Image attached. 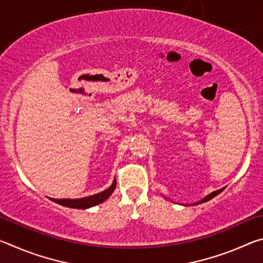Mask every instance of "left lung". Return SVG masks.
<instances>
[{
    "mask_svg": "<svg viewBox=\"0 0 263 263\" xmlns=\"http://www.w3.org/2000/svg\"><path fill=\"white\" fill-rule=\"evenodd\" d=\"M221 191H222V189H220V190H217V191H213V193H211L210 195H208L205 198H204V199H202V201H201V202H198V203H196V204H199V203H204V202H208V201H210V199H211V198H213V197H215V196H217L218 194H220V193H221Z\"/></svg>",
    "mask_w": 263,
    "mask_h": 263,
    "instance_id": "obj_1",
    "label": "left lung"
}]
</instances>
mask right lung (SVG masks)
Instances as JSON below:
<instances>
[{"mask_svg":"<svg viewBox=\"0 0 263 263\" xmlns=\"http://www.w3.org/2000/svg\"><path fill=\"white\" fill-rule=\"evenodd\" d=\"M116 189V180L112 183V185L110 186L104 191H102L100 194L92 195V196H88V197H83V198H78V199H55V198H50L51 201L55 202L60 205L67 206V208H73V209H88L90 206L97 205L102 202H104L105 199H108L110 197V195L114 193V190Z\"/></svg>","mask_w":263,"mask_h":263,"instance_id":"1","label":"right lung"}]
</instances>
